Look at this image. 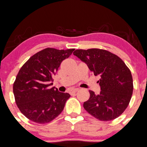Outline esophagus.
Returning <instances> with one entry per match:
<instances>
[{"label": "esophagus", "mask_w": 147, "mask_h": 147, "mask_svg": "<svg viewBox=\"0 0 147 147\" xmlns=\"http://www.w3.org/2000/svg\"><path fill=\"white\" fill-rule=\"evenodd\" d=\"M79 90V89H74L71 90V93H76Z\"/></svg>", "instance_id": "esophagus-1"}]
</instances>
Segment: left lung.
I'll use <instances>...</instances> for the list:
<instances>
[{"mask_svg":"<svg viewBox=\"0 0 147 147\" xmlns=\"http://www.w3.org/2000/svg\"><path fill=\"white\" fill-rule=\"evenodd\" d=\"M73 54L87 65L98 81L101 92L89 90L90 97L84 102V109L101 121H109L120 116L129 105L133 92L130 70L118 55L106 50L78 49Z\"/></svg>","mask_w":147,"mask_h":147,"instance_id":"left-lung-1","label":"left lung"}]
</instances>
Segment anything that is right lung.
<instances>
[{"label": "right lung", "mask_w": 147, "mask_h": 147, "mask_svg": "<svg viewBox=\"0 0 147 147\" xmlns=\"http://www.w3.org/2000/svg\"><path fill=\"white\" fill-rule=\"evenodd\" d=\"M74 50L46 48L30 57L20 69L13 93L18 109L29 120L45 124L61 113L70 95L51 86L61 63Z\"/></svg>", "instance_id": "right-lung-1"}]
</instances>
